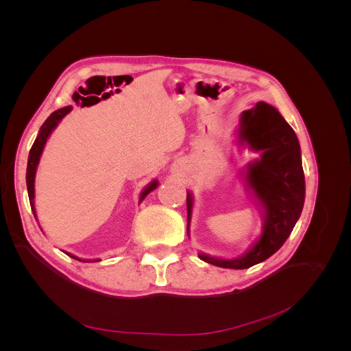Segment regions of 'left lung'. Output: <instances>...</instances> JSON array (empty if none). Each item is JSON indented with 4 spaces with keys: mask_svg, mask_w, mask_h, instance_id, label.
<instances>
[{
    "mask_svg": "<svg viewBox=\"0 0 351 351\" xmlns=\"http://www.w3.org/2000/svg\"><path fill=\"white\" fill-rule=\"evenodd\" d=\"M239 142L262 152L246 173L247 186L265 212L262 234L240 258L219 259L205 253H199V258L221 268L246 269L272 256L291 234L304 204V173L294 130L267 102L241 114ZM192 208L193 196L187 193V234Z\"/></svg>",
    "mask_w": 351,
    "mask_h": 351,
    "instance_id": "1",
    "label": "left lung"
}]
</instances>
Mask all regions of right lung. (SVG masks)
<instances>
[{
	"label": "right lung",
	"instance_id": "add662e5",
	"mask_svg": "<svg viewBox=\"0 0 351 351\" xmlns=\"http://www.w3.org/2000/svg\"><path fill=\"white\" fill-rule=\"evenodd\" d=\"M71 111V107H64V108H60L57 111L52 112L48 119L45 120V123L40 125V130H39V134L35 139L34 145H32L30 147V152H29V159H27V171H26V184H27V195H29V200H30V208L32 210H34V215L36 217L35 214V205H34V199H35V174H36V167L39 164V159H40V155H42V151H44L45 147V143L48 141L49 134L52 133V130L56 129L57 124L64 119V117ZM158 186V182L156 180H154L152 183H149L146 186V189L142 192L141 195V202L149 195L154 189H156ZM69 254V253H67ZM69 256H71L73 259H77V261H82L76 256H73V254H69ZM83 262H88V261H83ZM90 262V261H89ZM97 262V261H95Z\"/></svg>",
	"mask_w": 351,
	"mask_h": 351
}]
</instances>
